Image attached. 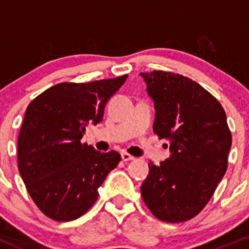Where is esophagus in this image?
I'll return each mask as SVG.
<instances>
[{
  "label": "esophagus",
  "mask_w": 249,
  "mask_h": 249,
  "mask_svg": "<svg viewBox=\"0 0 249 249\" xmlns=\"http://www.w3.org/2000/svg\"><path fill=\"white\" fill-rule=\"evenodd\" d=\"M122 160L123 161H131V160H135V158L132 155H130L129 153L123 152L122 153Z\"/></svg>",
  "instance_id": "1"
}]
</instances>
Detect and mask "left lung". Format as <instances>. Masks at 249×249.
Listing matches in <instances>:
<instances>
[{"instance_id": "8db88e82", "label": "left lung", "mask_w": 249, "mask_h": 249, "mask_svg": "<svg viewBox=\"0 0 249 249\" xmlns=\"http://www.w3.org/2000/svg\"><path fill=\"white\" fill-rule=\"evenodd\" d=\"M140 74L154 101V134L169 141L171 150L160 166L148 164L141 195L159 220L185 222L205 208L227 172L232 142L227 114L190 78L165 71Z\"/></svg>"}]
</instances>
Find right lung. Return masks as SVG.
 <instances>
[{
  "label": "right lung",
  "mask_w": 249,
  "mask_h": 249,
  "mask_svg": "<svg viewBox=\"0 0 249 249\" xmlns=\"http://www.w3.org/2000/svg\"><path fill=\"white\" fill-rule=\"evenodd\" d=\"M126 78L59 83L27 106L18 137V169L31 199L50 219L70 222L87 213L119 164L118 152L100 153L80 140L89 123L101 122L107 101Z\"/></svg>",
  "instance_id": "obj_1"
}]
</instances>
